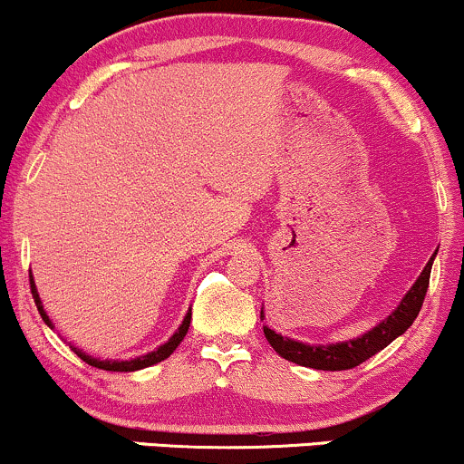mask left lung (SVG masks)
Wrapping results in <instances>:
<instances>
[{"mask_svg":"<svg viewBox=\"0 0 464 464\" xmlns=\"http://www.w3.org/2000/svg\"><path fill=\"white\" fill-rule=\"evenodd\" d=\"M436 255V253H434ZM432 262L434 257H430L428 266L423 268V273L414 285L410 287V292L403 296V301L399 303V307L384 323L377 324L375 329H371L369 334H364L358 340H349V343H338V344H327V347H310V344L296 343V340L284 338L281 334H275L273 329L264 327L266 340L270 343L276 353L281 358L295 362L299 366H310V369L318 371H347L360 366L362 362H366L371 355L380 353L382 349L388 347L397 335H401L410 324L414 323V318L419 316L420 305H423L425 295H428L430 285V273H432ZM264 321V312H262Z\"/></svg>","mask_w":464,"mask_h":464,"instance_id":"obj_1","label":"left lung"}]
</instances>
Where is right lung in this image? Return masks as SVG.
<instances>
[{"instance_id": "add662e5", "label": "right lung", "mask_w": 464, "mask_h": 464, "mask_svg": "<svg viewBox=\"0 0 464 464\" xmlns=\"http://www.w3.org/2000/svg\"><path fill=\"white\" fill-rule=\"evenodd\" d=\"M30 290H32V299H34L36 307H39V312H41V316H44V321H45L47 324H52L50 318H47V314L44 312V305H41L39 292H36V285H34V281H32V276H30ZM189 321H191V314H188V316H185V321H183V324H180V327H179V332L174 334L172 338L168 340V343L161 344V347H159L157 351H152V353L141 355V358H135V360H126V362L95 360V358H92V355H84L82 351L76 349V347H72V349L76 351V355H78L80 360H84V362H87V364L95 366V369H102V371H140V369H146V366L157 364V362H161V360H165V358H169V355L174 353V349H177L179 344H180V340L185 338V334H188Z\"/></svg>"}]
</instances>
